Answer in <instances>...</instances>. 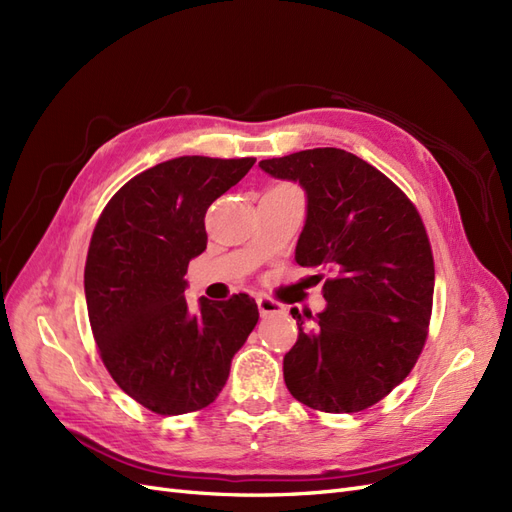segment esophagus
Segmentation results:
<instances>
[{
  "mask_svg": "<svg viewBox=\"0 0 512 512\" xmlns=\"http://www.w3.org/2000/svg\"><path fill=\"white\" fill-rule=\"evenodd\" d=\"M256 303H258V312H260L262 318L273 316V314H282V312H284V305H282V303H277V301L267 299V297L256 299Z\"/></svg>",
  "mask_w": 512,
  "mask_h": 512,
  "instance_id": "1",
  "label": "esophagus"
}]
</instances>
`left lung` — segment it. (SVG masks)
Listing matches in <instances>:
<instances>
[{
    "mask_svg": "<svg viewBox=\"0 0 512 512\" xmlns=\"http://www.w3.org/2000/svg\"><path fill=\"white\" fill-rule=\"evenodd\" d=\"M299 183L305 226L294 250L324 275L320 314L292 312L299 339L284 356L290 395L322 412H359L404 380L421 354L433 301V256L421 215L378 168L335 147L258 164Z\"/></svg>",
    "mask_w": 512,
    "mask_h": 512,
    "instance_id": "8db88e82",
    "label": "left lung"
}]
</instances>
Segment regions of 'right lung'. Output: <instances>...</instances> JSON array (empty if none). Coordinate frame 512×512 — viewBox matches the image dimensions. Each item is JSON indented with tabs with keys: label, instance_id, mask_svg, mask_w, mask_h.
I'll use <instances>...</instances> for the list:
<instances>
[{
	"label": "right lung",
	"instance_id": "right-lung-1",
	"mask_svg": "<svg viewBox=\"0 0 512 512\" xmlns=\"http://www.w3.org/2000/svg\"><path fill=\"white\" fill-rule=\"evenodd\" d=\"M254 158L181 156L130 179L91 235L85 299L108 374L156 414L207 408L220 395L258 322L256 301H198L190 312V260L207 247L205 213L237 185Z\"/></svg>",
	"mask_w": 512,
	"mask_h": 512
}]
</instances>
